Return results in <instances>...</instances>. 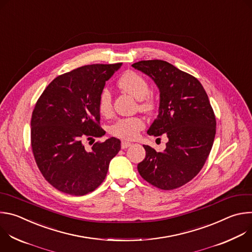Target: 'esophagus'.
I'll return each mask as SVG.
<instances>
[{
    "label": "esophagus",
    "instance_id": "1",
    "mask_svg": "<svg viewBox=\"0 0 252 252\" xmlns=\"http://www.w3.org/2000/svg\"><path fill=\"white\" fill-rule=\"evenodd\" d=\"M131 146L130 142H127V141H122V149L123 150H126L127 148H129Z\"/></svg>",
    "mask_w": 252,
    "mask_h": 252
}]
</instances>
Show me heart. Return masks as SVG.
Instances as JSON below:
<instances>
[{"instance_id": "obj_1", "label": "heart", "mask_w": 252, "mask_h": 252, "mask_svg": "<svg viewBox=\"0 0 252 252\" xmlns=\"http://www.w3.org/2000/svg\"><path fill=\"white\" fill-rule=\"evenodd\" d=\"M119 87L126 93L140 100V109L146 112H152L156 107V101L149 96L150 86L148 81L136 71L128 70L125 73L118 83ZM98 112L100 115L107 117L112 114L113 103L112 94L107 89H103L98 96ZM145 127V122L140 118L121 119L111 126L110 131L117 137L124 139H134L138 132Z\"/></svg>"}]
</instances>
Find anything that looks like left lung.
Instances as JSON below:
<instances>
[{"instance_id": "left-lung-1", "label": "left lung", "mask_w": 252, "mask_h": 252, "mask_svg": "<svg viewBox=\"0 0 252 252\" xmlns=\"http://www.w3.org/2000/svg\"><path fill=\"white\" fill-rule=\"evenodd\" d=\"M159 90L158 116L150 135H167L163 152L143 146L146 158L137 164L141 177L164 190L183 187L200 171L211 151L217 122L208 96L197 79L161 61L131 64Z\"/></svg>"}]
</instances>
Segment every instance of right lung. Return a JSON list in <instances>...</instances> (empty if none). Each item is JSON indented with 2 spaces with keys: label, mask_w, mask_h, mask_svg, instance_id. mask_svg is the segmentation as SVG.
I'll return each instance as SVG.
<instances>
[{
  "label": "right lung",
  "mask_w": 252,
  "mask_h": 252,
  "mask_svg": "<svg viewBox=\"0 0 252 252\" xmlns=\"http://www.w3.org/2000/svg\"><path fill=\"white\" fill-rule=\"evenodd\" d=\"M122 66L89 64L57 77L34 105L31 142L37 165L58 190L81 196L94 191L106 176L110 162L121 150L111 137L87 152L83 140L100 137L97 101L105 82Z\"/></svg>",
  "instance_id": "1"
}]
</instances>
